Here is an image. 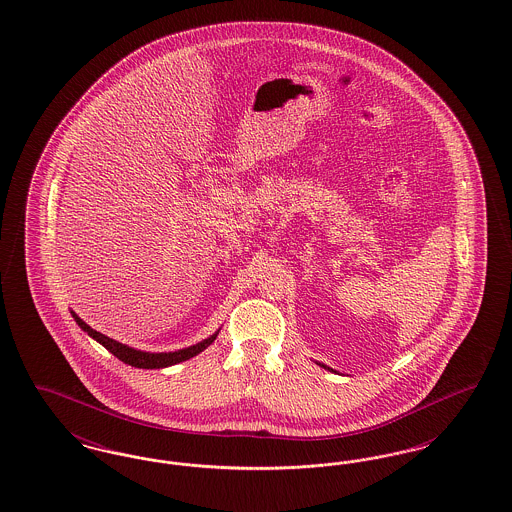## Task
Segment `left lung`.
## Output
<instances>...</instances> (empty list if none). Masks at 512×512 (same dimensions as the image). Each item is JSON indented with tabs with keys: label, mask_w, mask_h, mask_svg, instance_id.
I'll use <instances>...</instances> for the list:
<instances>
[{
	"label": "left lung",
	"mask_w": 512,
	"mask_h": 512,
	"mask_svg": "<svg viewBox=\"0 0 512 512\" xmlns=\"http://www.w3.org/2000/svg\"><path fill=\"white\" fill-rule=\"evenodd\" d=\"M322 366H324V365H322ZM324 368H328V366H324ZM328 370H332V368H328Z\"/></svg>",
	"instance_id": "obj_1"
}]
</instances>
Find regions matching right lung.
<instances>
[{"label":"right lung","mask_w":512,"mask_h":512,"mask_svg":"<svg viewBox=\"0 0 512 512\" xmlns=\"http://www.w3.org/2000/svg\"><path fill=\"white\" fill-rule=\"evenodd\" d=\"M73 318L76 320V324L88 332V336H92L94 340L99 341L107 351H111L117 359H121L122 363L126 365L136 366V368H165V366L176 365V363H182V361H188L195 357L197 353H201L203 349H207L213 341L217 340V334H213L211 338L207 340L199 341L195 345H190L186 349H178V351H171V353H146V351H138L134 347H128L124 343L119 341L111 340L103 334L96 332L92 326H88L82 318L76 317L73 313Z\"/></svg>","instance_id":"1"}]
</instances>
